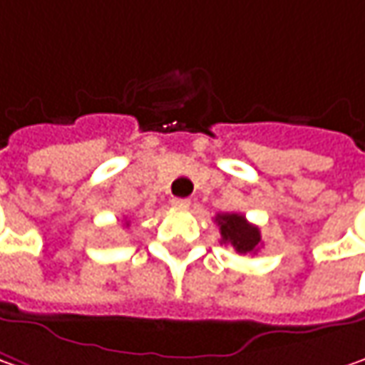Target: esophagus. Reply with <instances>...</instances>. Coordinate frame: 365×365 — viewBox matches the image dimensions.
Listing matches in <instances>:
<instances>
[{
  "label": "esophagus",
  "mask_w": 365,
  "mask_h": 365,
  "mask_svg": "<svg viewBox=\"0 0 365 365\" xmlns=\"http://www.w3.org/2000/svg\"><path fill=\"white\" fill-rule=\"evenodd\" d=\"M171 204H173L175 208H190V204H192V202H190L187 198H175Z\"/></svg>",
  "instance_id": "esophagus-1"
}]
</instances>
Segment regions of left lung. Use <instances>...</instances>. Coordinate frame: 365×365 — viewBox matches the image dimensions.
<instances>
[{
    "label": "left lung",
    "mask_w": 365,
    "mask_h": 365,
    "mask_svg": "<svg viewBox=\"0 0 365 365\" xmlns=\"http://www.w3.org/2000/svg\"><path fill=\"white\" fill-rule=\"evenodd\" d=\"M216 222L220 227L222 243L235 247L237 253H255L262 245V232L247 222L243 214H216Z\"/></svg>",
    "instance_id": "8db88e82"
}]
</instances>
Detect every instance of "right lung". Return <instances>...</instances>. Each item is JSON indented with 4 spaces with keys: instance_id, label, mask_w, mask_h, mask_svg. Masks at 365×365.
I'll return each mask as SVG.
<instances>
[{
    "instance_id": "right-lung-1",
    "label": "right lung",
    "mask_w": 365,
    "mask_h": 365,
    "mask_svg": "<svg viewBox=\"0 0 365 365\" xmlns=\"http://www.w3.org/2000/svg\"><path fill=\"white\" fill-rule=\"evenodd\" d=\"M126 227H128V222H126Z\"/></svg>"
}]
</instances>
